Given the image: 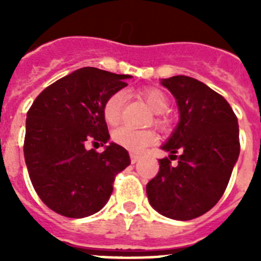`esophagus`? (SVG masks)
Segmentation results:
<instances>
[{"instance_id":"34e87169","label":"esophagus","mask_w":261,"mask_h":261,"mask_svg":"<svg viewBox=\"0 0 261 261\" xmlns=\"http://www.w3.org/2000/svg\"><path fill=\"white\" fill-rule=\"evenodd\" d=\"M138 159H140V156L136 155V154H130V162L136 163L138 161Z\"/></svg>"}]
</instances>
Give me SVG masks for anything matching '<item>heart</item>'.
I'll return each instance as SVG.
<instances>
[{
    "label": "heart",
    "mask_w": 261,
    "mask_h": 261,
    "mask_svg": "<svg viewBox=\"0 0 261 261\" xmlns=\"http://www.w3.org/2000/svg\"><path fill=\"white\" fill-rule=\"evenodd\" d=\"M140 95L144 98L147 106L155 112L156 116L154 119V124L158 128H166L168 125V117L166 112L170 107L167 96L163 91L154 87L144 89L140 91ZM125 94L123 91H116L106 100L103 106V117L108 125H117L123 119L124 106H125ZM112 140L119 146H123L126 150L132 153H141L147 145L153 144L156 140V136L153 130H137V129L123 126L115 130L112 135Z\"/></svg>",
    "instance_id": "1"
}]
</instances>
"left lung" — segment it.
I'll return each instance as SVG.
<instances>
[{
	"label": "left lung",
	"instance_id": "1",
	"mask_svg": "<svg viewBox=\"0 0 261 261\" xmlns=\"http://www.w3.org/2000/svg\"><path fill=\"white\" fill-rule=\"evenodd\" d=\"M162 85L176 99L180 121L162 146L171 155L159 159L147 199L158 213L190 221L211 211L229 184L241 151L238 119L222 95L195 78L174 75Z\"/></svg>",
	"mask_w": 261,
	"mask_h": 261
}]
</instances>
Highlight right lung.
I'll use <instances>...</instances> for the list:
<instances>
[{
	"instance_id": "right-lung-1",
	"label": "right lung",
	"mask_w": 261,
	"mask_h": 261,
	"mask_svg": "<svg viewBox=\"0 0 261 261\" xmlns=\"http://www.w3.org/2000/svg\"><path fill=\"white\" fill-rule=\"evenodd\" d=\"M130 75L78 69L45 87L27 112L23 153L40 200L69 218H84L107 204L116 175L130 165L128 151L111 144L103 153L87 142L108 141L103 106Z\"/></svg>"
}]
</instances>
